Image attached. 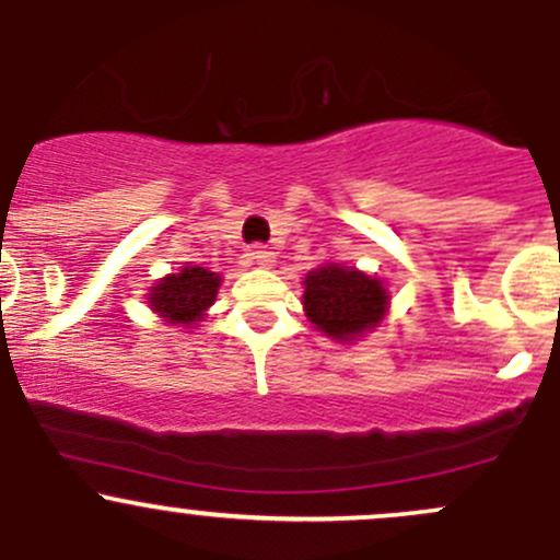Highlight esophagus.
I'll use <instances>...</instances> for the list:
<instances>
[{
	"mask_svg": "<svg viewBox=\"0 0 560 560\" xmlns=\"http://www.w3.org/2000/svg\"><path fill=\"white\" fill-rule=\"evenodd\" d=\"M252 262L259 265V268H270V265L276 262V252H270V248H265V246H254Z\"/></svg>",
	"mask_w": 560,
	"mask_h": 560,
	"instance_id": "1",
	"label": "esophagus"
}]
</instances>
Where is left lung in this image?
<instances>
[{"instance_id":"obj_1","label":"left lung","mask_w":560,"mask_h":560,"mask_svg":"<svg viewBox=\"0 0 560 560\" xmlns=\"http://www.w3.org/2000/svg\"><path fill=\"white\" fill-rule=\"evenodd\" d=\"M301 303L314 330L338 343H354L382 327L389 312V292L380 276L354 265L322 262L303 279Z\"/></svg>"}]
</instances>
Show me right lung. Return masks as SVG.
<instances>
[{"instance_id": "right-lung-1", "label": "right lung", "mask_w": 560, "mask_h": 560, "mask_svg": "<svg viewBox=\"0 0 560 560\" xmlns=\"http://www.w3.org/2000/svg\"><path fill=\"white\" fill-rule=\"evenodd\" d=\"M222 287V276L200 265L186 262L178 273H167L156 279L151 287L145 303L156 316H162L165 325L173 327H197L208 316Z\"/></svg>"}]
</instances>
